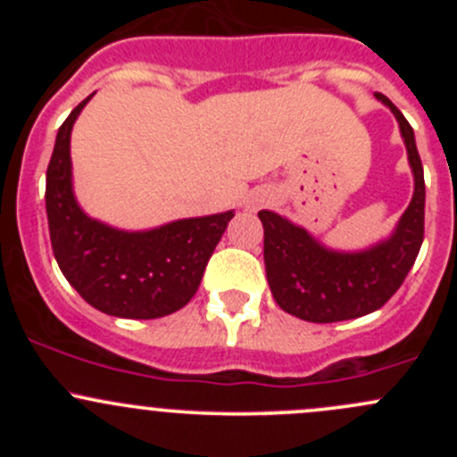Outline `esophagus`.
<instances>
[{
	"instance_id": "1",
	"label": "esophagus",
	"mask_w": 457,
	"mask_h": 457,
	"mask_svg": "<svg viewBox=\"0 0 457 457\" xmlns=\"http://www.w3.org/2000/svg\"><path fill=\"white\" fill-rule=\"evenodd\" d=\"M265 201H267L265 192L256 190V192H252V195H250V201H247V205H250L252 210H256V207H261Z\"/></svg>"
}]
</instances>
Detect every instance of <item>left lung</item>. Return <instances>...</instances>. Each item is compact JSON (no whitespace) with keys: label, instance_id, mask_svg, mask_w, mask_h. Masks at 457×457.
<instances>
[{"label":"left lung","instance_id":"1","mask_svg":"<svg viewBox=\"0 0 457 457\" xmlns=\"http://www.w3.org/2000/svg\"><path fill=\"white\" fill-rule=\"evenodd\" d=\"M398 119L411 165L413 199L394 234L362 252H336L320 245L305 228L276 212L261 210L267 283L271 296L287 314L310 322H338L380 310L407 278L425 238V174L413 128L398 108L376 92Z\"/></svg>","mask_w":457,"mask_h":457}]
</instances>
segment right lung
Here are the masks:
<instances>
[{"label": "right lung", "instance_id": "obj_1", "mask_svg": "<svg viewBox=\"0 0 457 457\" xmlns=\"http://www.w3.org/2000/svg\"><path fill=\"white\" fill-rule=\"evenodd\" d=\"M95 95V92H92ZM86 96L62 123L46 172V214L54 258L95 310L117 318H161L186 307L234 212L123 232L90 219L72 195L71 132Z\"/></svg>", "mask_w": 457, "mask_h": 457}]
</instances>
